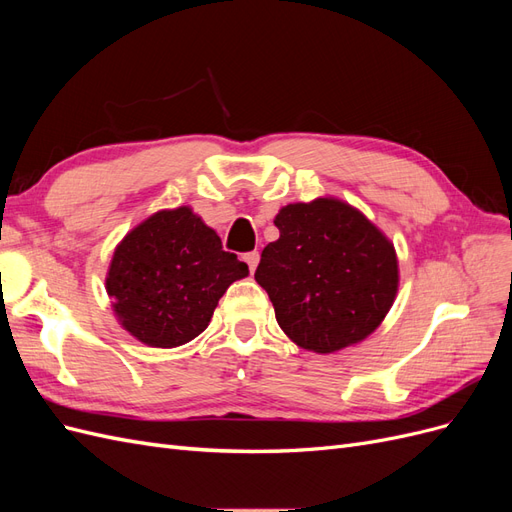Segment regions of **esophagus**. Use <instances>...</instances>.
<instances>
[{"label": "esophagus", "instance_id": "obj_1", "mask_svg": "<svg viewBox=\"0 0 512 512\" xmlns=\"http://www.w3.org/2000/svg\"><path fill=\"white\" fill-rule=\"evenodd\" d=\"M243 260L247 262V267H250V271L254 273L256 267H258V262H260V254H258V252H247V254L243 256Z\"/></svg>", "mask_w": 512, "mask_h": 512}]
</instances>
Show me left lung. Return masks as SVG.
I'll return each instance as SVG.
<instances>
[{
  "label": "left lung",
  "mask_w": 512,
  "mask_h": 512,
  "mask_svg": "<svg viewBox=\"0 0 512 512\" xmlns=\"http://www.w3.org/2000/svg\"><path fill=\"white\" fill-rule=\"evenodd\" d=\"M280 239L254 273L294 344L329 354L374 333L395 301L393 243L337 198L294 203L275 215Z\"/></svg>",
  "instance_id": "left-lung-1"
}]
</instances>
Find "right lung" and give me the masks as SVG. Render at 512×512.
<instances>
[{
    "label": "right lung",
    "mask_w": 512,
    "mask_h": 512,
    "mask_svg": "<svg viewBox=\"0 0 512 512\" xmlns=\"http://www.w3.org/2000/svg\"><path fill=\"white\" fill-rule=\"evenodd\" d=\"M250 273L190 207L164 209L115 247L106 292L121 327L151 348L203 333L226 288Z\"/></svg>",
    "instance_id": "add662e5"
}]
</instances>
